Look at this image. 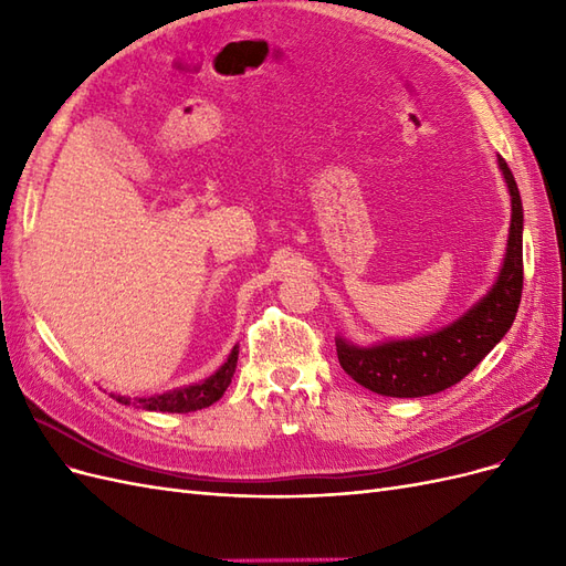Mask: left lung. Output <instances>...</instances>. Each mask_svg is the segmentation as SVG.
I'll return each instance as SVG.
<instances>
[{
	"instance_id": "1",
	"label": "left lung",
	"mask_w": 566,
	"mask_h": 566,
	"mask_svg": "<svg viewBox=\"0 0 566 566\" xmlns=\"http://www.w3.org/2000/svg\"><path fill=\"white\" fill-rule=\"evenodd\" d=\"M499 169L510 193V233L499 276L470 310L443 328L375 345H354L335 337L339 366L361 387L382 397H430L460 382L499 345L517 316L522 300V231L524 212L515 177L499 156Z\"/></svg>"
}]
</instances>
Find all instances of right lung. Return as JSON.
Returning <instances> with one entry per match:
<instances>
[{
  "label": "right lung",
  "mask_w": 566,
  "mask_h": 566,
  "mask_svg": "<svg viewBox=\"0 0 566 566\" xmlns=\"http://www.w3.org/2000/svg\"><path fill=\"white\" fill-rule=\"evenodd\" d=\"M235 364H238V345L231 349L227 361L221 364L210 375V378H205L200 382L169 389L163 394H150V397H134L132 399V397H123V394H113V391H111V397L117 403L144 408V410H160V413H191V410L208 408L224 397V391L231 385V378L235 373Z\"/></svg>",
  "instance_id": "add662e5"
}]
</instances>
